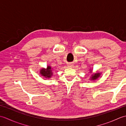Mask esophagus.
<instances>
[{"mask_svg":"<svg viewBox=\"0 0 126 126\" xmlns=\"http://www.w3.org/2000/svg\"><path fill=\"white\" fill-rule=\"evenodd\" d=\"M69 68H74V65H72V64H70L69 66Z\"/></svg>","mask_w":126,"mask_h":126,"instance_id":"obj_1","label":"esophagus"}]
</instances>
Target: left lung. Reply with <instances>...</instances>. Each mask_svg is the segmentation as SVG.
<instances>
[{
  "instance_id": "8db88e82",
  "label": "left lung",
  "mask_w": 126,
  "mask_h": 126,
  "mask_svg": "<svg viewBox=\"0 0 126 126\" xmlns=\"http://www.w3.org/2000/svg\"><path fill=\"white\" fill-rule=\"evenodd\" d=\"M90 74H92V75L90 76V79L92 80V81H95V80L97 79H98L99 77H100L101 75L102 74L101 73H100V72H96V73H93V69H89V72Z\"/></svg>"
}]
</instances>
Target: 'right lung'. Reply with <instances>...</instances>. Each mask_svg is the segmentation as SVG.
Masks as SVG:
<instances>
[{
    "instance_id": "obj_1",
    "label": "right lung",
    "mask_w": 126,
    "mask_h": 126,
    "mask_svg": "<svg viewBox=\"0 0 126 126\" xmlns=\"http://www.w3.org/2000/svg\"><path fill=\"white\" fill-rule=\"evenodd\" d=\"M53 69L51 67V66H47V68H42L39 70L40 75L45 79H49L51 78L53 75Z\"/></svg>"
}]
</instances>
